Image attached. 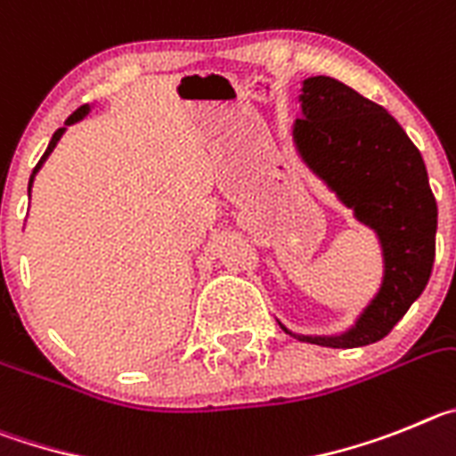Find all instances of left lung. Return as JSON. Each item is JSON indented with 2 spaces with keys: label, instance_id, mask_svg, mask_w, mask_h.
<instances>
[{
  "label": "left lung",
  "instance_id": "8db88e82",
  "mask_svg": "<svg viewBox=\"0 0 456 456\" xmlns=\"http://www.w3.org/2000/svg\"><path fill=\"white\" fill-rule=\"evenodd\" d=\"M299 109L295 150L338 202L375 232L384 270L377 293L340 334H293L277 322L314 346H370L400 322L432 274L438 208L428 167L387 109L331 77L302 81Z\"/></svg>",
  "mask_w": 456,
  "mask_h": 456
}]
</instances>
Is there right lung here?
I'll list each match as a JSON object with an SVG mask.
<instances>
[{
	"label": "right lung",
	"mask_w": 456,
	"mask_h": 456,
	"mask_svg": "<svg viewBox=\"0 0 456 456\" xmlns=\"http://www.w3.org/2000/svg\"><path fill=\"white\" fill-rule=\"evenodd\" d=\"M88 113H90V106H88V104L79 106V109H77L75 113H72V116H69L68 120H65V125L61 126V129H56V134H54V136H52V141H49L47 150H45L43 159H40V161H38V166L34 167V175H31V179H28V195H31V186H34V179H36V175H38V170H40V167H43V163L47 161V157H49V154H52V151H54V147L59 145V141H61V136H63V134H65V129H68L69 125H75V122L84 120V118L88 116Z\"/></svg>",
	"instance_id": "add662e5"
}]
</instances>
